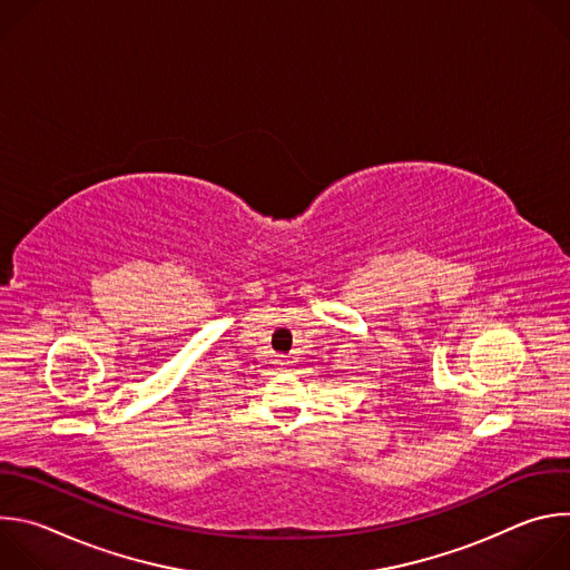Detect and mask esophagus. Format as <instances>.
<instances>
[{
  "label": "esophagus",
  "mask_w": 570,
  "mask_h": 570,
  "mask_svg": "<svg viewBox=\"0 0 570 570\" xmlns=\"http://www.w3.org/2000/svg\"><path fill=\"white\" fill-rule=\"evenodd\" d=\"M279 363H282V365H286V363H288V361H279Z\"/></svg>",
  "instance_id": "34e87169"
}]
</instances>
